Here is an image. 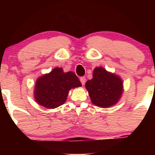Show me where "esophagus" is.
Segmentation results:
<instances>
[{"mask_svg":"<svg viewBox=\"0 0 155 155\" xmlns=\"http://www.w3.org/2000/svg\"><path fill=\"white\" fill-rule=\"evenodd\" d=\"M80 81H81V84H82V85H84L85 81H86V78H85L84 76H82V77L80 78Z\"/></svg>","mask_w":155,"mask_h":155,"instance_id":"obj_1","label":"esophagus"}]
</instances>
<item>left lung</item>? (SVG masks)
Returning a JSON list of instances; mask_svg holds the SVG:
<instances>
[{
    "mask_svg": "<svg viewBox=\"0 0 155 155\" xmlns=\"http://www.w3.org/2000/svg\"><path fill=\"white\" fill-rule=\"evenodd\" d=\"M91 102L101 108H108L119 102L123 93V81L118 75L96 67L92 79L85 84Z\"/></svg>",
    "mask_w": 155,
    "mask_h": 155,
    "instance_id": "1",
    "label": "left lung"
}]
</instances>
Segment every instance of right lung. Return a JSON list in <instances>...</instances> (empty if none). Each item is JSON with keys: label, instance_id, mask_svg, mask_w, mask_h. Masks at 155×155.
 Returning a JSON list of instances; mask_svg holds the SVG:
<instances>
[{"label": "right lung", "instance_id": "add662e5", "mask_svg": "<svg viewBox=\"0 0 155 155\" xmlns=\"http://www.w3.org/2000/svg\"><path fill=\"white\" fill-rule=\"evenodd\" d=\"M81 86L72 71L65 73L62 68H54L36 80L34 88L35 102L47 108H55L65 104L71 89Z\"/></svg>", "mask_w": 155, "mask_h": 155}]
</instances>
